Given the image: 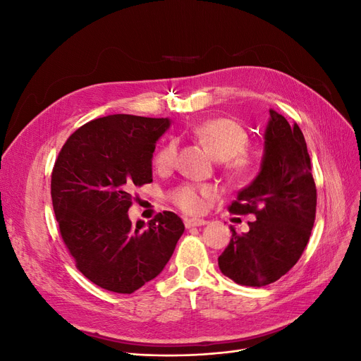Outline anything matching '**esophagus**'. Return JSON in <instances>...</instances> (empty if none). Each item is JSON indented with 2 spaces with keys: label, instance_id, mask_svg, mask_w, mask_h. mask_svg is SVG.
Instances as JSON below:
<instances>
[{
  "label": "esophagus",
  "instance_id": "obj_1",
  "mask_svg": "<svg viewBox=\"0 0 361 361\" xmlns=\"http://www.w3.org/2000/svg\"><path fill=\"white\" fill-rule=\"evenodd\" d=\"M183 223H185V227L190 228L195 226H204L206 220H203V218H185Z\"/></svg>",
  "mask_w": 361,
  "mask_h": 361
}]
</instances>
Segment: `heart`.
Segmentation results:
<instances>
[{"instance_id": "b5f03b06", "label": "heart", "mask_w": 361, "mask_h": 361, "mask_svg": "<svg viewBox=\"0 0 361 361\" xmlns=\"http://www.w3.org/2000/svg\"><path fill=\"white\" fill-rule=\"evenodd\" d=\"M192 134L212 152L216 159L224 161V169L235 182L245 183L255 173L256 162L247 150L250 143L247 129L228 117H215L204 120L192 129ZM179 145L171 138L164 143L155 154L154 164L161 171L174 167L178 161ZM215 197L211 185L182 183L169 192V199L174 206L188 214L204 211L207 200Z\"/></svg>"}]
</instances>
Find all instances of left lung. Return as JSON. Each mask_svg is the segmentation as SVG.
<instances>
[{
	"label": "left lung",
	"mask_w": 361,
	"mask_h": 361,
	"mask_svg": "<svg viewBox=\"0 0 361 361\" xmlns=\"http://www.w3.org/2000/svg\"><path fill=\"white\" fill-rule=\"evenodd\" d=\"M236 215L253 214L250 231L232 239L218 267L243 286H267L297 264L316 216V185L304 135L297 123L269 110L265 155L257 178L228 206Z\"/></svg>",
	"instance_id": "1"
}]
</instances>
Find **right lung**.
Wrapping results in <instances>:
<instances>
[{"instance_id": "add662e5", "label": "right lung", "mask_w": 361, "mask_h": 361, "mask_svg": "<svg viewBox=\"0 0 361 361\" xmlns=\"http://www.w3.org/2000/svg\"><path fill=\"white\" fill-rule=\"evenodd\" d=\"M169 118L113 114L82 125L54 164L51 197L75 267L94 285L133 293L167 265L185 226L170 211L145 227L128 209L134 188L152 182V157Z\"/></svg>"}]
</instances>
